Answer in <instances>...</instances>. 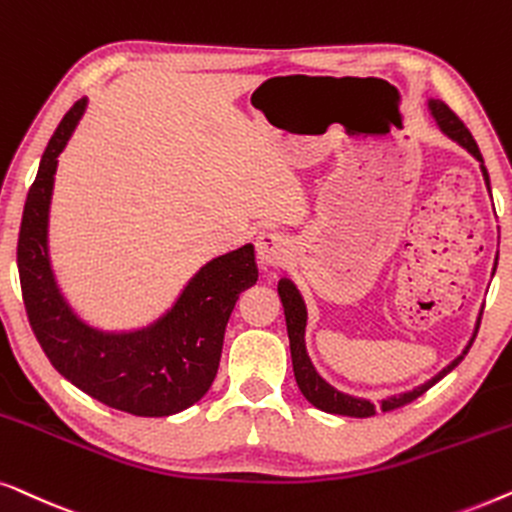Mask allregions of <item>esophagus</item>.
I'll return each instance as SVG.
<instances>
[{"label":"esophagus","mask_w":512,"mask_h":512,"mask_svg":"<svg viewBox=\"0 0 512 512\" xmlns=\"http://www.w3.org/2000/svg\"><path fill=\"white\" fill-rule=\"evenodd\" d=\"M255 250L262 266H280L290 257V241L278 232H262L257 236Z\"/></svg>","instance_id":"obj_1"}]
</instances>
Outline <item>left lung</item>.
Returning a JSON list of instances; mask_svg holds the SVG:
<instances>
[{
	"mask_svg": "<svg viewBox=\"0 0 512 512\" xmlns=\"http://www.w3.org/2000/svg\"><path fill=\"white\" fill-rule=\"evenodd\" d=\"M429 111L434 115L436 125L441 127V132L445 136H450L452 141H457L459 146L469 150V153L475 157V160L480 162V171H482V178H485V185L489 190V174L485 169V160H482L480 155V148L475 139L471 136L469 129L462 120L457 118L455 113L450 111V106L441 102V99H429ZM492 192V190H489ZM494 271H496V264H494ZM278 297L283 301V311H285V322H287V336H290V352H292V369H294V378H297V385L304 397L313 403L315 408L325 410V413L331 415H348V417H371L383 410H394V408H401L406 406L417 397H422L424 392L429 390V387H434L438 380L443 376H448V373L455 369V366L462 362L466 352L475 341V334H478V327H480V315H478V322H475V329H473V336L469 338V343H466V348L462 350V355L452 359V362L445 366L443 371H438L434 378L427 380V383L420 385V387H413V390L408 392H401V394H392V397H385L380 403H373L369 399H362V397H352V394H345L341 390H336V387H331L325 378L320 376L318 371H315V366L311 362V357H308L306 352V322H308V311H306V304H304V297H301L297 285L292 283L290 278H280L278 280Z\"/></svg>",
	"mask_w": 512,
	"mask_h": 512,
	"instance_id": "left-lung-1",
	"label": "left lung"
}]
</instances>
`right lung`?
Returning <instances> with one entry per match:
<instances>
[{
    "label": "right lung",
    "mask_w": 512,
    "mask_h": 512,
    "mask_svg": "<svg viewBox=\"0 0 512 512\" xmlns=\"http://www.w3.org/2000/svg\"><path fill=\"white\" fill-rule=\"evenodd\" d=\"M78 99L50 136L27 192L18 236V273L27 318L50 364L92 399L122 413L167 417L213 385L236 299L257 283L253 243L213 257L187 280L174 306L146 327L104 331L76 315L48 255V215L57 157L83 118Z\"/></svg>",
    "instance_id": "add662e5"
}]
</instances>
